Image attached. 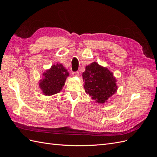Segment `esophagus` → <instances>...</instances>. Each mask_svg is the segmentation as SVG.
<instances>
[{"label":"esophagus","instance_id":"esophagus-1","mask_svg":"<svg viewBox=\"0 0 157 157\" xmlns=\"http://www.w3.org/2000/svg\"><path fill=\"white\" fill-rule=\"evenodd\" d=\"M72 74L73 76H76V77H77V76L79 75V72L78 71H75V72L72 73Z\"/></svg>","mask_w":157,"mask_h":157}]
</instances>
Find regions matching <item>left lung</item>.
<instances>
[{
    "label": "left lung",
    "instance_id": "left-lung-1",
    "mask_svg": "<svg viewBox=\"0 0 157 157\" xmlns=\"http://www.w3.org/2000/svg\"><path fill=\"white\" fill-rule=\"evenodd\" d=\"M82 77L86 93L99 103H105L117 90L113 73L96 62L86 66Z\"/></svg>",
    "mask_w": 157,
    "mask_h": 157
}]
</instances>
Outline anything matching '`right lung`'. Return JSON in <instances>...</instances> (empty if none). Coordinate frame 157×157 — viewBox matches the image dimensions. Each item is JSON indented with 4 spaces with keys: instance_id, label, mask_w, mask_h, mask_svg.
<instances>
[{
    "instance_id": "right-lung-1",
    "label": "right lung",
    "mask_w": 157,
    "mask_h": 157,
    "mask_svg": "<svg viewBox=\"0 0 157 157\" xmlns=\"http://www.w3.org/2000/svg\"><path fill=\"white\" fill-rule=\"evenodd\" d=\"M44 78L40 80L39 86L46 96H52L59 93L69 76V73L61 64L52 65L43 74Z\"/></svg>"
}]
</instances>
